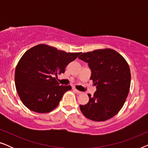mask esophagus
I'll list each match as a JSON object with an SVG mask.
<instances>
[{
    "label": "esophagus",
    "mask_w": 148,
    "mask_h": 148,
    "mask_svg": "<svg viewBox=\"0 0 148 148\" xmlns=\"http://www.w3.org/2000/svg\"><path fill=\"white\" fill-rule=\"evenodd\" d=\"M73 90H74L75 92L77 94H82V92H80V91H79V90H76V89H73Z\"/></svg>",
    "instance_id": "obj_1"
}]
</instances>
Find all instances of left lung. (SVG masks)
Segmentation results:
<instances>
[{"label": "left lung", "mask_w": 148, "mask_h": 148, "mask_svg": "<svg viewBox=\"0 0 148 148\" xmlns=\"http://www.w3.org/2000/svg\"><path fill=\"white\" fill-rule=\"evenodd\" d=\"M78 58L88 62L96 91L87 104L80 105L86 118L104 121L118 113L125 104L131 84L129 64L120 54L110 48L82 53Z\"/></svg>", "instance_id": "1"}]
</instances>
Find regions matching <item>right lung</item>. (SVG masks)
<instances>
[{
    "instance_id": "right-lung-1",
    "label": "right lung",
    "mask_w": 148,
    "mask_h": 148,
    "mask_svg": "<svg viewBox=\"0 0 148 148\" xmlns=\"http://www.w3.org/2000/svg\"><path fill=\"white\" fill-rule=\"evenodd\" d=\"M81 52H66L39 44L26 51L15 69V82L20 99L29 110L47 113L59 104L70 86H59L54 75L64 73L66 66Z\"/></svg>"
}]
</instances>
